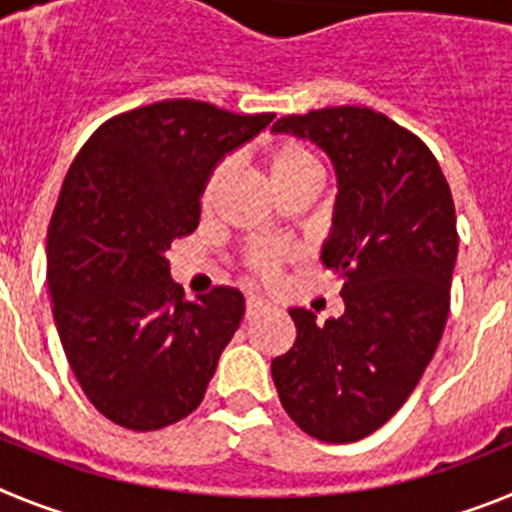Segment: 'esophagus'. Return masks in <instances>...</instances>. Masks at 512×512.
<instances>
[{"mask_svg": "<svg viewBox=\"0 0 512 512\" xmlns=\"http://www.w3.org/2000/svg\"><path fill=\"white\" fill-rule=\"evenodd\" d=\"M266 302L261 300V297H248L246 300V320H253V318H259L261 312L266 310Z\"/></svg>", "mask_w": 512, "mask_h": 512, "instance_id": "1", "label": "esophagus"}]
</instances>
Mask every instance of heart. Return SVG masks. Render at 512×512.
<instances>
[{
    "label": "heart",
    "instance_id": "obj_1",
    "mask_svg": "<svg viewBox=\"0 0 512 512\" xmlns=\"http://www.w3.org/2000/svg\"><path fill=\"white\" fill-rule=\"evenodd\" d=\"M261 169H264L266 182H269V187L274 189L277 197L295 187H312L315 179H318V161H315L312 151L305 143L292 138L269 140L261 148ZM225 179H228V164H220L210 174L205 187H202V210L210 212L215 207L217 197H220L225 187ZM289 253L292 251L287 246H259L248 251L246 261L256 274L271 277V274H277L282 261L289 259Z\"/></svg>",
    "mask_w": 512,
    "mask_h": 512
}]
</instances>
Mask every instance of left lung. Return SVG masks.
<instances>
[{
  "label": "left lung",
  "instance_id": "obj_1",
  "mask_svg": "<svg viewBox=\"0 0 512 512\" xmlns=\"http://www.w3.org/2000/svg\"><path fill=\"white\" fill-rule=\"evenodd\" d=\"M271 133L312 140L336 169L320 261L343 274V315L289 307L295 346L271 361L302 431L351 443L382 428L431 364L449 318L459 235L451 189L423 140L369 107L287 115Z\"/></svg>",
  "mask_w": 512,
  "mask_h": 512
}]
</instances>
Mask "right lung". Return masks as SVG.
I'll list each match as a JSON object with an SVG mask.
<instances>
[{
	"label": "right lung",
	"instance_id": "1",
	"mask_svg": "<svg viewBox=\"0 0 512 512\" xmlns=\"http://www.w3.org/2000/svg\"><path fill=\"white\" fill-rule=\"evenodd\" d=\"M271 120L166 99L107 120L74 158L48 228V289L66 359L112 423L158 431L205 397L246 300L215 287L187 302L166 251L200 225L215 166Z\"/></svg>",
	"mask_w": 512,
	"mask_h": 512
}]
</instances>
